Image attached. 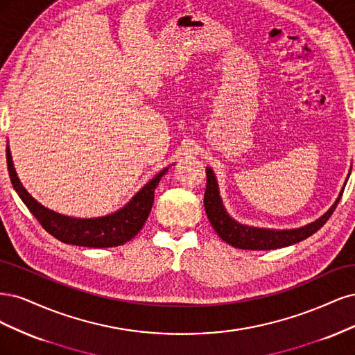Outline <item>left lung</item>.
Listing matches in <instances>:
<instances>
[{
  "mask_svg": "<svg viewBox=\"0 0 355 355\" xmlns=\"http://www.w3.org/2000/svg\"><path fill=\"white\" fill-rule=\"evenodd\" d=\"M344 189L345 187H342L336 202L331 205L330 209L314 223L306 224L301 228H292V230H270V228H259V227L240 224L227 214L220 196L218 182H216L214 171L208 166L207 168V190H205L203 205H205V211H207V215H208V220L214 227V230L225 243L239 249L270 250V249H277V248H284L293 243H298L301 240L310 237L317 230H320V228H322L326 224V221L330 218V215L334 214L335 208L338 207L342 193H344Z\"/></svg>",
  "mask_w": 355,
  "mask_h": 355,
  "instance_id": "1",
  "label": "left lung"
}]
</instances>
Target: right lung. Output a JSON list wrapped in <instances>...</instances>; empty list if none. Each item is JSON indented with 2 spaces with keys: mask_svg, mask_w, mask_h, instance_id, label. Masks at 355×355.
I'll use <instances>...</instances> for the list:
<instances>
[{
  "mask_svg": "<svg viewBox=\"0 0 355 355\" xmlns=\"http://www.w3.org/2000/svg\"><path fill=\"white\" fill-rule=\"evenodd\" d=\"M7 168L11 184L19 198L45 230L63 243L85 248L121 246L139 233L150 214L155 200V189L168 171V168H165L155 175V178L148 181L140 191H137L135 196L119 211L98 216V218H73V216L62 215L45 208L44 205L31 196L16 174L8 146Z\"/></svg>",
  "mask_w": 355,
  "mask_h": 355,
  "instance_id": "obj_1",
  "label": "right lung"
}]
</instances>
